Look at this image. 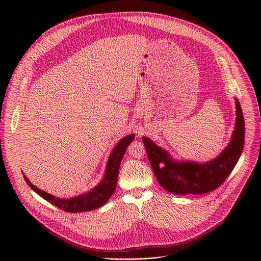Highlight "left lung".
<instances>
[{
	"instance_id": "left-lung-1",
	"label": "left lung",
	"mask_w": 261,
	"mask_h": 261,
	"mask_svg": "<svg viewBox=\"0 0 261 261\" xmlns=\"http://www.w3.org/2000/svg\"><path fill=\"white\" fill-rule=\"evenodd\" d=\"M237 122L231 140L217 158L206 163L177 162L154 141L142 137L148 161L162 187L173 194H204L221 186L237 165L244 148L245 121L238 99Z\"/></svg>"
}]
</instances>
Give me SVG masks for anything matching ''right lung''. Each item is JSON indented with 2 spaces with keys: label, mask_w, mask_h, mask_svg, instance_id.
Here are the masks:
<instances>
[{
  "label": "right lung",
  "mask_w": 261,
  "mask_h": 261,
  "mask_svg": "<svg viewBox=\"0 0 261 261\" xmlns=\"http://www.w3.org/2000/svg\"><path fill=\"white\" fill-rule=\"evenodd\" d=\"M134 134H130L117 143V145L115 146L108 158L103 179L93 190L83 195L69 199L59 198L37 188L36 186L31 184V181L28 179L25 175H23V177L27 184L37 194L40 195L46 201L58 206L59 208H62L63 211H66L68 213H81L99 208L108 201V199L111 197L114 191L116 190L121 161L126 152L127 146L134 139Z\"/></svg>",
  "instance_id": "obj_1"
}]
</instances>
